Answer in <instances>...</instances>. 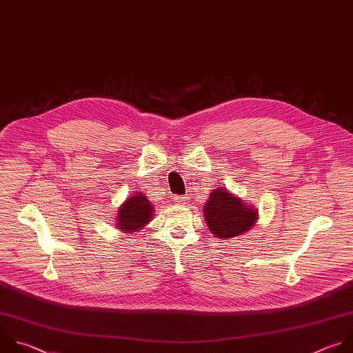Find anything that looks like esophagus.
<instances>
[{
  "label": "esophagus",
  "mask_w": 353,
  "mask_h": 353,
  "mask_svg": "<svg viewBox=\"0 0 353 353\" xmlns=\"http://www.w3.org/2000/svg\"><path fill=\"white\" fill-rule=\"evenodd\" d=\"M187 201H188L187 195H177V196H174V202H177L179 205H185Z\"/></svg>",
  "instance_id": "obj_1"
}]
</instances>
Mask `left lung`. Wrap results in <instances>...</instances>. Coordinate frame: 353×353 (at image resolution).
<instances>
[{
  "label": "left lung",
  "instance_id": "1",
  "mask_svg": "<svg viewBox=\"0 0 353 353\" xmlns=\"http://www.w3.org/2000/svg\"><path fill=\"white\" fill-rule=\"evenodd\" d=\"M203 217L214 237L228 240L241 236L255 225L258 209L247 205L227 188L217 187L203 205Z\"/></svg>",
  "mask_w": 353,
  "mask_h": 353
}]
</instances>
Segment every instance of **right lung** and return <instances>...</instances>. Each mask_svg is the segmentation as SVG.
Here are the masks:
<instances>
[{
  "mask_svg": "<svg viewBox=\"0 0 353 353\" xmlns=\"http://www.w3.org/2000/svg\"><path fill=\"white\" fill-rule=\"evenodd\" d=\"M155 208L151 201H148L147 195L136 191L119 206L117 216L114 217L116 228L134 234L152 220Z\"/></svg>",
  "mask_w": 353,
  "mask_h": 353,
  "instance_id": "right-lung-1",
  "label": "right lung"
}]
</instances>
